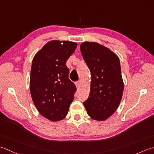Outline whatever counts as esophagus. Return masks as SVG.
Returning <instances> with one entry per match:
<instances>
[{
  "label": "esophagus",
  "instance_id": "obj_1",
  "mask_svg": "<svg viewBox=\"0 0 154 154\" xmlns=\"http://www.w3.org/2000/svg\"><path fill=\"white\" fill-rule=\"evenodd\" d=\"M81 84V81L80 80H78V81H76V82H75V85H76V86L77 87V88H78L80 87V85Z\"/></svg>",
  "mask_w": 154,
  "mask_h": 154
}]
</instances>
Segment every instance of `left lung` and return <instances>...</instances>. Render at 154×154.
<instances>
[{
  "label": "left lung",
  "instance_id": "left-lung-1",
  "mask_svg": "<svg viewBox=\"0 0 154 154\" xmlns=\"http://www.w3.org/2000/svg\"><path fill=\"white\" fill-rule=\"evenodd\" d=\"M80 51L92 76L90 94L84 106L93 120H105L116 110L123 95L120 60L97 42L82 43Z\"/></svg>",
  "mask_w": 154,
  "mask_h": 154
}]
</instances>
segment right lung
<instances>
[{"mask_svg": "<svg viewBox=\"0 0 154 154\" xmlns=\"http://www.w3.org/2000/svg\"><path fill=\"white\" fill-rule=\"evenodd\" d=\"M76 47L74 42L52 40L32 60L31 97L40 114L51 121L63 120L74 98L76 87L68 78L66 63Z\"/></svg>", "mask_w": 154, "mask_h": 154, "instance_id": "obj_1", "label": "right lung"}]
</instances>
